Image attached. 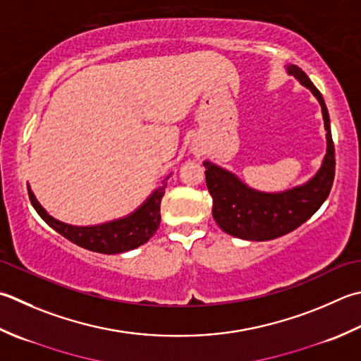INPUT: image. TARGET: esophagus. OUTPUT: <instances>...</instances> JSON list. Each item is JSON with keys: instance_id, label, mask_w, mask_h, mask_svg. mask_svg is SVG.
<instances>
[{"instance_id": "esophagus-1", "label": "esophagus", "mask_w": 361, "mask_h": 361, "mask_svg": "<svg viewBox=\"0 0 361 361\" xmlns=\"http://www.w3.org/2000/svg\"><path fill=\"white\" fill-rule=\"evenodd\" d=\"M190 150H192L194 154H197V157H202V154L204 153L202 145H192V148H190Z\"/></svg>"}]
</instances>
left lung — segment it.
Here are the masks:
<instances>
[{"instance_id":"8db88e82","label":"left lung","mask_w":361,"mask_h":361,"mask_svg":"<svg viewBox=\"0 0 361 361\" xmlns=\"http://www.w3.org/2000/svg\"><path fill=\"white\" fill-rule=\"evenodd\" d=\"M288 73L312 90L321 104L327 131V152L313 178L283 192H261L252 189L235 173L204 161L207 186L213 197V217L225 233L247 241H269L307 222L330 194L335 178V147L330 117L321 92L298 66H286Z\"/></svg>"}]
</instances>
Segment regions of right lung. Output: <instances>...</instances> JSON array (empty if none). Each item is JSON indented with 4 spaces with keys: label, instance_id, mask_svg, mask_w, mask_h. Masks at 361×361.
<instances>
[{
    "label": "right lung",
    "instance_id": "add662e5",
    "mask_svg": "<svg viewBox=\"0 0 361 361\" xmlns=\"http://www.w3.org/2000/svg\"><path fill=\"white\" fill-rule=\"evenodd\" d=\"M169 176L134 213L117 219V221L90 225V227H76V225H68L58 221V219L47 213L44 207L35 199L30 186H27V192H30V200L34 209L37 211V214L59 235L67 238L70 243L82 247V249L112 255V253H122L136 249V247L145 244L157 233L161 222V199L166 192Z\"/></svg>",
    "mask_w": 361,
    "mask_h": 361
}]
</instances>
